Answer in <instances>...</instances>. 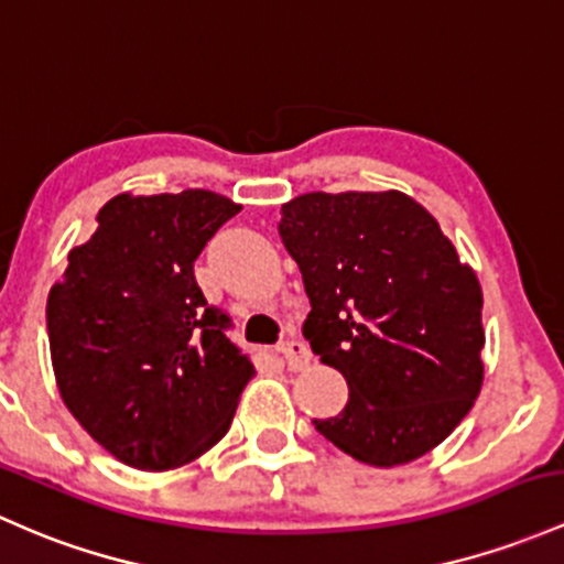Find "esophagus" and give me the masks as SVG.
Segmentation results:
<instances>
[{
  "mask_svg": "<svg viewBox=\"0 0 564 564\" xmlns=\"http://www.w3.org/2000/svg\"><path fill=\"white\" fill-rule=\"evenodd\" d=\"M280 352L284 355V360H288L290 371H304L308 360H312V352H308V347L301 338H288V341H282Z\"/></svg>",
  "mask_w": 564,
  "mask_h": 564,
  "instance_id": "1",
  "label": "esophagus"
}]
</instances>
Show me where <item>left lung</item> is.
<instances>
[{
    "mask_svg": "<svg viewBox=\"0 0 564 564\" xmlns=\"http://www.w3.org/2000/svg\"><path fill=\"white\" fill-rule=\"evenodd\" d=\"M280 236L312 301L304 338L349 384L344 411L314 427L377 468L435 449L481 392L476 271L401 191L301 193Z\"/></svg>",
    "mask_w": 564,
    "mask_h": 564,
    "instance_id": "left-lung-1",
    "label": "left lung"
}]
</instances>
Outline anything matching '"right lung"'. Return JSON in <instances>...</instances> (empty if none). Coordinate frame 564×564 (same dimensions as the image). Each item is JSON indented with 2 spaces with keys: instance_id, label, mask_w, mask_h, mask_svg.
I'll return each mask as SVG.
<instances>
[{
  "instance_id": "1",
  "label": "right lung",
  "mask_w": 564,
  "mask_h": 564,
  "mask_svg": "<svg viewBox=\"0 0 564 564\" xmlns=\"http://www.w3.org/2000/svg\"><path fill=\"white\" fill-rule=\"evenodd\" d=\"M239 209L202 187L120 193L47 295L62 401L129 468L172 470L209 452L256 377L193 276L204 245Z\"/></svg>"
}]
</instances>
